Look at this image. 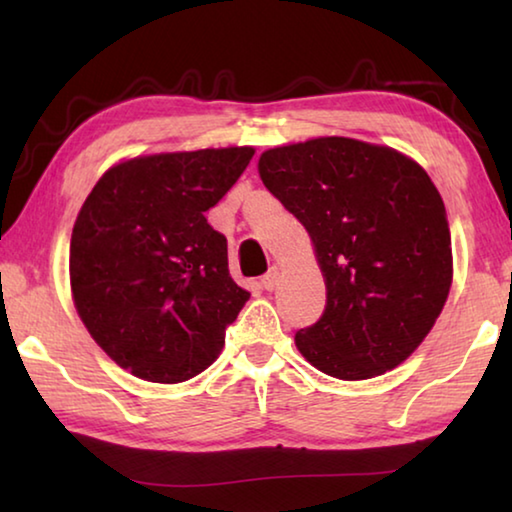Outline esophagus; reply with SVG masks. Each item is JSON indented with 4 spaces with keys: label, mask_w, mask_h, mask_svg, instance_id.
<instances>
[{
    "label": "esophagus",
    "mask_w": 512,
    "mask_h": 512,
    "mask_svg": "<svg viewBox=\"0 0 512 512\" xmlns=\"http://www.w3.org/2000/svg\"><path fill=\"white\" fill-rule=\"evenodd\" d=\"M277 280H280V271H277V268L273 266L271 271H268L266 275H262V287L266 291H273L277 287Z\"/></svg>",
    "instance_id": "34e87169"
}]
</instances>
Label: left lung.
I'll use <instances>...</instances> for the list:
<instances>
[{"mask_svg":"<svg viewBox=\"0 0 512 512\" xmlns=\"http://www.w3.org/2000/svg\"><path fill=\"white\" fill-rule=\"evenodd\" d=\"M259 176L305 225L327 305L296 345L336 379H370L418 348L452 287L445 203L420 164L388 146L318 137L262 153Z\"/></svg>","mask_w":512,"mask_h":512,"instance_id":"obj_1","label":"left lung"}]
</instances>
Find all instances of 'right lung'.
<instances>
[{"label": "right lung", "mask_w": 512, "mask_h": 512, "mask_svg": "<svg viewBox=\"0 0 512 512\" xmlns=\"http://www.w3.org/2000/svg\"><path fill=\"white\" fill-rule=\"evenodd\" d=\"M250 146L160 153L117 164L85 198L69 246L74 305L121 368L178 384L219 357L250 293L228 239L205 219L237 183Z\"/></svg>", "instance_id": "right-lung-1"}]
</instances>
